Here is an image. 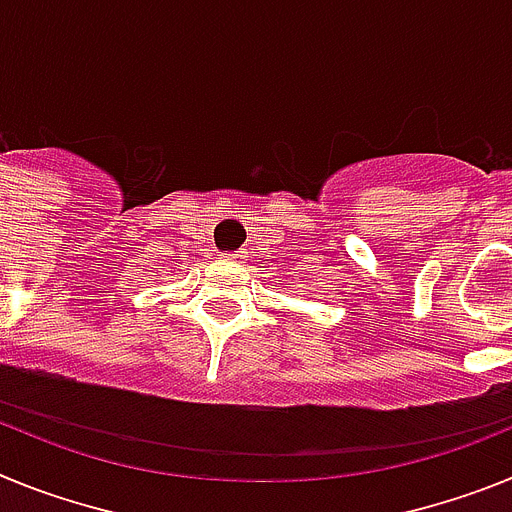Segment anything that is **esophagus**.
I'll return each instance as SVG.
<instances>
[{
  "label": "esophagus",
  "instance_id": "1",
  "mask_svg": "<svg viewBox=\"0 0 512 512\" xmlns=\"http://www.w3.org/2000/svg\"><path fill=\"white\" fill-rule=\"evenodd\" d=\"M223 259H225V261H241L243 256H241V253H238V251H235V253H225Z\"/></svg>",
  "mask_w": 512,
  "mask_h": 512
}]
</instances>
